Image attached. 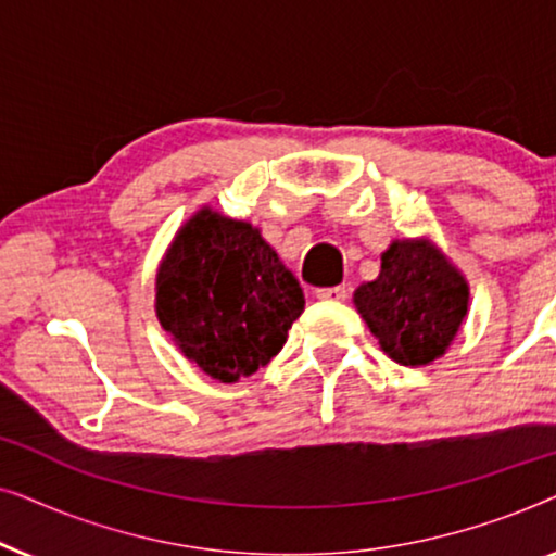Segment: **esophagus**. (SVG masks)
Wrapping results in <instances>:
<instances>
[{"label": "esophagus", "instance_id": "34e87169", "mask_svg": "<svg viewBox=\"0 0 556 556\" xmlns=\"http://www.w3.org/2000/svg\"><path fill=\"white\" fill-rule=\"evenodd\" d=\"M316 299H318V301H346V299H349V291H346V286L318 288Z\"/></svg>", "mask_w": 556, "mask_h": 556}]
</instances>
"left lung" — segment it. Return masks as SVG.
I'll return each instance as SVG.
<instances>
[{
	"mask_svg": "<svg viewBox=\"0 0 556 556\" xmlns=\"http://www.w3.org/2000/svg\"><path fill=\"white\" fill-rule=\"evenodd\" d=\"M354 306L392 362L425 367L458 337L470 288L430 238H405L390 242L379 276L354 291Z\"/></svg>",
	"mask_w": 556,
	"mask_h": 556,
	"instance_id": "1",
	"label": "left lung"
}]
</instances>
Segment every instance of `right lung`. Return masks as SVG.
<instances>
[{
	"label": "right lung",
	"instance_id": "add662e5",
	"mask_svg": "<svg viewBox=\"0 0 556 556\" xmlns=\"http://www.w3.org/2000/svg\"><path fill=\"white\" fill-rule=\"evenodd\" d=\"M306 299L257 227L197 210L156 270V318L179 352L217 382L265 367Z\"/></svg>",
	"mask_w": 556,
	"mask_h": 556
}]
</instances>
